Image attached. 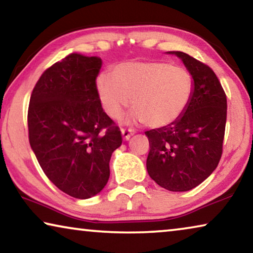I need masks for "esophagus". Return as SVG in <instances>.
Listing matches in <instances>:
<instances>
[{
	"instance_id": "34e87169",
	"label": "esophagus",
	"mask_w": 253,
	"mask_h": 253,
	"mask_svg": "<svg viewBox=\"0 0 253 253\" xmlns=\"http://www.w3.org/2000/svg\"><path fill=\"white\" fill-rule=\"evenodd\" d=\"M134 135V130L131 129H126V128H123L122 129V136L124 141H128L131 136Z\"/></svg>"
}]
</instances>
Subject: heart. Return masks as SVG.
Returning <instances> with one entry per match:
<instances>
[{
    "mask_svg": "<svg viewBox=\"0 0 253 253\" xmlns=\"http://www.w3.org/2000/svg\"><path fill=\"white\" fill-rule=\"evenodd\" d=\"M100 103L110 118L118 119L129 105L128 123L151 128L174 124L186 110L193 93V78L183 67L164 61H126L111 69V77L96 79Z\"/></svg>",
    "mask_w": 253,
    "mask_h": 253,
    "instance_id": "1",
    "label": "heart"
}]
</instances>
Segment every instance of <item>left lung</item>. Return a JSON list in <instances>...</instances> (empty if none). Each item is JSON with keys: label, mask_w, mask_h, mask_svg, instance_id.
Instances as JSON below:
<instances>
[{"label": "left lung", "mask_w": 253, "mask_h": 253, "mask_svg": "<svg viewBox=\"0 0 253 253\" xmlns=\"http://www.w3.org/2000/svg\"><path fill=\"white\" fill-rule=\"evenodd\" d=\"M166 53L182 60L193 78V93L174 124L145 131L150 143L146 169L161 187L186 192L208 178L219 163L227 101L211 68L184 52Z\"/></svg>", "instance_id": "obj_1"}]
</instances>
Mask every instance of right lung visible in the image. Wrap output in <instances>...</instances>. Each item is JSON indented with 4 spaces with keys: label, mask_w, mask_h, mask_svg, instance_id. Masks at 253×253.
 Returning <instances> with one entry per match:
<instances>
[{
    "label": "right lung",
    "mask_w": 253,
    "mask_h": 253,
    "mask_svg": "<svg viewBox=\"0 0 253 253\" xmlns=\"http://www.w3.org/2000/svg\"><path fill=\"white\" fill-rule=\"evenodd\" d=\"M99 56L70 53L43 73L28 108L29 143L44 174L70 197L99 194L122 134L102 109Z\"/></svg>",
    "instance_id": "right-lung-1"
}]
</instances>
